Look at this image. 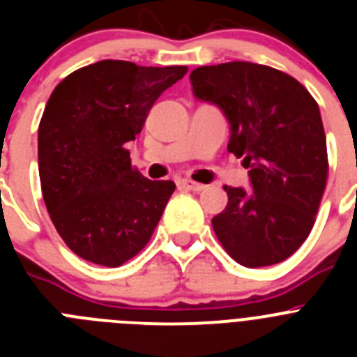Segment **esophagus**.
I'll return each mask as SVG.
<instances>
[{
	"label": "esophagus",
	"mask_w": 357,
	"mask_h": 357,
	"mask_svg": "<svg viewBox=\"0 0 357 357\" xmlns=\"http://www.w3.org/2000/svg\"><path fill=\"white\" fill-rule=\"evenodd\" d=\"M178 185L184 189H189V191H202V189H206V185L198 184V182L191 181V178H181V181H178Z\"/></svg>",
	"instance_id": "1"
}]
</instances>
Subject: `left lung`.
Segmentation results:
<instances>
[{
	"label": "left lung",
	"instance_id": "8db88e82",
	"mask_svg": "<svg viewBox=\"0 0 357 357\" xmlns=\"http://www.w3.org/2000/svg\"><path fill=\"white\" fill-rule=\"evenodd\" d=\"M193 93L223 110L227 150L248 168L252 191L225 185L213 218L227 254L247 268L277 264L307 239L327 184V143L318 103L286 73L252 62L202 66Z\"/></svg>",
	"mask_w": 357,
	"mask_h": 357
}]
</instances>
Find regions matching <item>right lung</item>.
<instances>
[{
	"instance_id": "obj_1",
	"label": "right lung",
	"mask_w": 357,
	"mask_h": 357,
	"mask_svg": "<svg viewBox=\"0 0 357 357\" xmlns=\"http://www.w3.org/2000/svg\"><path fill=\"white\" fill-rule=\"evenodd\" d=\"M185 66L100 61L56 85L39 123V176L56 232L78 257L121 266L150 241L175 191L132 168L128 141Z\"/></svg>"
}]
</instances>
